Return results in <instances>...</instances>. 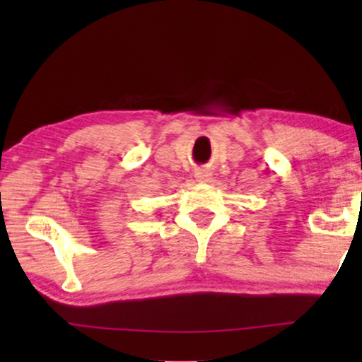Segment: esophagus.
Masks as SVG:
<instances>
[{
  "label": "esophagus",
  "instance_id": "obj_1",
  "mask_svg": "<svg viewBox=\"0 0 362 362\" xmlns=\"http://www.w3.org/2000/svg\"><path fill=\"white\" fill-rule=\"evenodd\" d=\"M196 177H197V181H201V182L209 181L211 180V173H209V170H199L196 173Z\"/></svg>",
  "mask_w": 362,
  "mask_h": 362
}]
</instances>
